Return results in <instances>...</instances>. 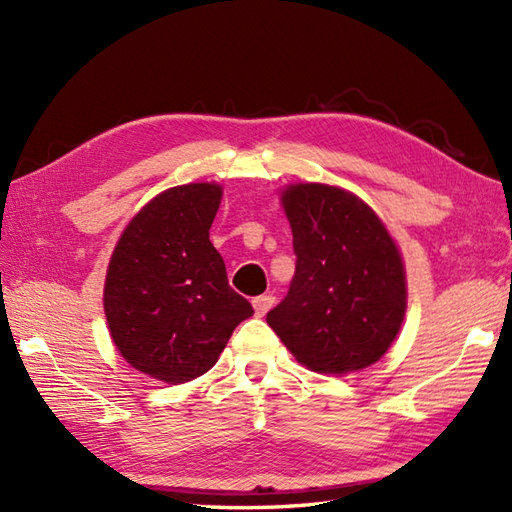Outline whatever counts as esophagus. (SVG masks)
Returning <instances> with one entry per match:
<instances>
[{"label": "esophagus", "instance_id": "esophagus-1", "mask_svg": "<svg viewBox=\"0 0 512 512\" xmlns=\"http://www.w3.org/2000/svg\"><path fill=\"white\" fill-rule=\"evenodd\" d=\"M275 306V297L273 295H262V297H255L253 299V308L257 317H264V314Z\"/></svg>", "mask_w": 512, "mask_h": 512}]
</instances>
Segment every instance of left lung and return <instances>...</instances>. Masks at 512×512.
<instances>
[{
	"label": "left lung",
	"mask_w": 512,
	"mask_h": 512,
	"mask_svg": "<svg viewBox=\"0 0 512 512\" xmlns=\"http://www.w3.org/2000/svg\"><path fill=\"white\" fill-rule=\"evenodd\" d=\"M297 270L268 325L310 372L343 376L394 345L407 312V275L396 239L365 200L323 182L279 191Z\"/></svg>",
	"instance_id": "8db88e82"
}]
</instances>
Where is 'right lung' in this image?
<instances>
[{
  "label": "right lung",
  "mask_w": 512,
  "mask_h": 512,
  "mask_svg": "<svg viewBox=\"0 0 512 512\" xmlns=\"http://www.w3.org/2000/svg\"><path fill=\"white\" fill-rule=\"evenodd\" d=\"M222 193L217 182L158 193L123 228L107 264L103 310L116 350L160 383L209 372L253 314L209 239Z\"/></svg>",
  "instance_id": "add662e5"
}]
</instances>
